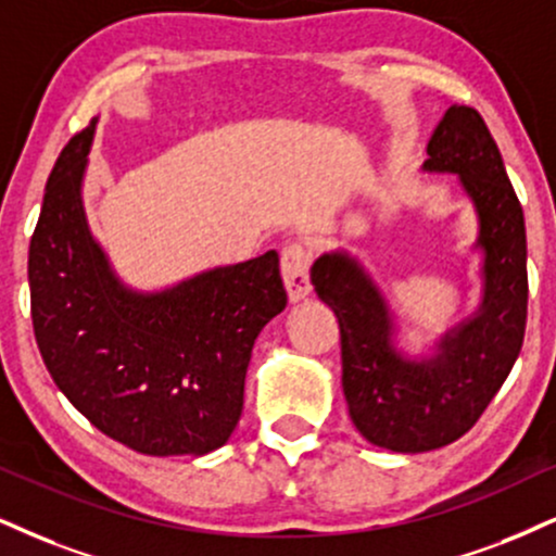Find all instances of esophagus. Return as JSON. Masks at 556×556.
<instances>
[{
  "label": "esophagus",
  "instance_id": "obj_1",
  "mask_svg": "<svg viewBox=\"0 0 556 556\" xmlns=\"http://www.w3.org/2000/svg\"><path fill=\"white\" fill-rule=\"evenodd\" d=\"M312 267V252L304 244H289L280 252V273H283L286 291H289L291 301H301L312 293L309 280Z\"/></svg>",
  "mask_w": 556,
  "mask_h": 556
}]
</instances>
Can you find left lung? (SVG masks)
<instances>
[{
  "label": "left lung",
  "instance_id": "left-lung-1",
  "mask_svg": "<svg viewBox=\"0 0 556 556\" xmlns=\"http://www.w3.org/2000/svg\"><path fill=\"white\" fill-rule=\"evenodd\" d=\"M425 173H448L475 205L482 252L477 312L409 355L394 314L351 252L314 260L312 283L340 321L342 392L358 433L379 448L422 454L454 443L508 379L526 332V224L503 156L475 108L451 105L428 141Z\"/></svg>",
  "mask_w": 556,
  "mask_h": 556
}]
</instances>
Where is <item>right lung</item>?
<instances>
[{"mask_svg":"<svg viewBox=\"0 0 556 556\" xmlns=\"http://www.w3.org/2000/svg\"><path fill=\"white\" fill-rule=\"evenodd\" d=\"M94 118L53 164L30 239L33 330L48 374L108 438L147 456H203L235 433L257 334L286 309L278 252L162 291L113 270L81 203Z\"/></svg>","mask_w":556,"mask_h":556,"instance_id":"right-lung-1","label":"right lung"}]
</instances>
